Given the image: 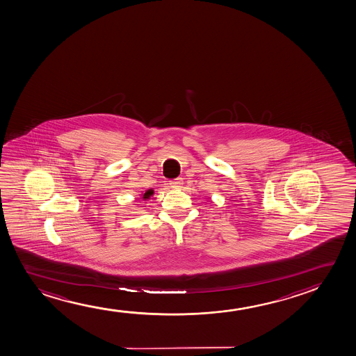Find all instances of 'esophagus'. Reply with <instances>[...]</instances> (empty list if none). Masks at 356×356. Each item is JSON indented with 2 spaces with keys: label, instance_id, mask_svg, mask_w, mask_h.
<instances>
[{
  "label": "esophagus",
  "instance_id": "obj_1",
  "mask_svg": "<svg viewBox=\"0 0 356 356\" xmlns=\"http://www.w3.org/2000/svg\"><path fill=\"white\" fill-rule=\"evenodd\" d=\"M181 186H183V178H177V179L170 181V186L173 189H179Z\"/></svg>",
  "mask_w": 356,
  "mask_h": 356
}]
</instances>
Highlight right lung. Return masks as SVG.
I'll use <instances>...</instances> for the list:
<instances>
[{
	"mask_svg": "<svg viewBox=\"0 0 356 356\" xmlns=\"http://www.w3.org/2000/svg\"><path fill=\"white\" fill-rule=\"evenodd\" d=\"M152 195H154V191L149 189V191H146L145 194L143 195V200H149Z\"/></svg>",
	"mask_w": 356,
	"mask_h": 356,
	"instance_id": "add662e5",
	"label": "right lung"
}]
</instances>
